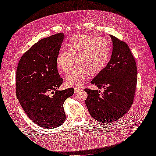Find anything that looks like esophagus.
Instances as JSON below:
<instances>
[{"label":"esophagus","mask_w":156,"mask_h":156,"mask_svg":"<svg viewBox=\"0 0 156 156\" xmlns=\"http://www.w3.org/2000/svg\"><path fill=\"white\" fill-rule=\"evenodd\" d=\"M74 90H75V93L79 94V93H80V92H81L83 90V88H80V87H75Z\"/></svg>","instance_id":"34e87169"}]
</instances>
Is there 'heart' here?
<instances>
[{
	"instance_id": "obj_1",
	"label": "heart",
	"mask_w": 156,
	"mask_h": 156,
	"mask_svg": "<svg viewBox=\"0 0 156 156\" xmlns=\"http://www.w3.org/2000/svg\"><path fill=\"white\" fill-rule=\"evenodd\" d=\"M68 50H61L56 63L63 73H68L74 65L76 67L66 77L68 86H81L89 73H98L105 68L109 57L110 48L103 37L86 34L73 36L67 44Z\"/></svg>"
}]
</instances>
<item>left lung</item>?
I'll list each match as a JSON object with an SVG mask.
<instances>
[{
    "label": "left lung",
    "mask_w": 156,
    "mask_h": 156,
    "mask_svg": "<svg viewBox=\"0 0 156 156\" xmlns=\"http://www.w3.org/2000/svg\"><path fill=\"white\" fill-rule=\"evenodd\" d=\"M112 53L107 65L94 77L91 83L100 89H84L90 115L101 123H110L124 116L133 103L137 82V68L126 42L110 35Z\"/></svg>",
    "instance_id": "obj_1"
}]
</instances>
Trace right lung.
I'll return each mask as SVG.
<instances>
[{
    "label": "right lung",
    "instance_id": "obj_1",
    "mask_svg": "<svg viewBox=\"0 0 156 156\" xmlns=\"http://www.w3.org/2000/svg\"><path fill=\"white\" fill-rule=\"evenodd\" d=\"M64 38L60 32L40 40L23 54L17 68V100L29 119L44 128L64 123V103L74 93L73 88L57 90L63 79L56 59Z\"/></svg>",
    "mask_w": 156,
    "mask_h": 156
}]
</instances>
